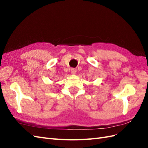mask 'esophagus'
Here are the masks:
<instances>
[{"label":"esophagus","mask_w":148,"mask_h":148,"mask_svg":"<svg viewBox=\"0 0 148 148\" xmlns=\"http://www.w3.org/2000/svg\"><path fill=\"white\" fill-rule=\"evenodd\" d=\"M76 73H77V70H76L75 69H71V73L72 75H75L76 74Z\"/></svg>","instance_id":"1"}]
</instances>
